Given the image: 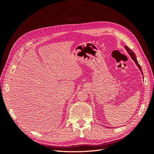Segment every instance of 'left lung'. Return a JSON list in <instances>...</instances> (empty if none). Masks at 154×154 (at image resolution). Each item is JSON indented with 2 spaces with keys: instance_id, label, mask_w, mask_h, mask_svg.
Wrapping results in <instances>:
<instances>
[{
  "instance_id": "left-lung-1",
  "label": "left lung",
  "mask_w": 154,
  "mask_h": 154,
  "mask_svg": "<svg viewBox=\"0 0 154 154\" xmlns=\"http://www.w3.org/2000/svg\"><path fill=\"white\" fill-rule=\"evenodd\" d=\"M125 48H126V50H127V51L128 52V54H130V57H132V60L134 61V62L136 63V64L137 65V66L138 67V68H139V69L141 71V72H142V74L143 75V72L142 71V68H141V66H140V64L138 63V61H137V59H136V55H135V54L134 53V52L130 50V49L128 48V47H127V46H125Z\"/></svg>"
}]
</instances>
